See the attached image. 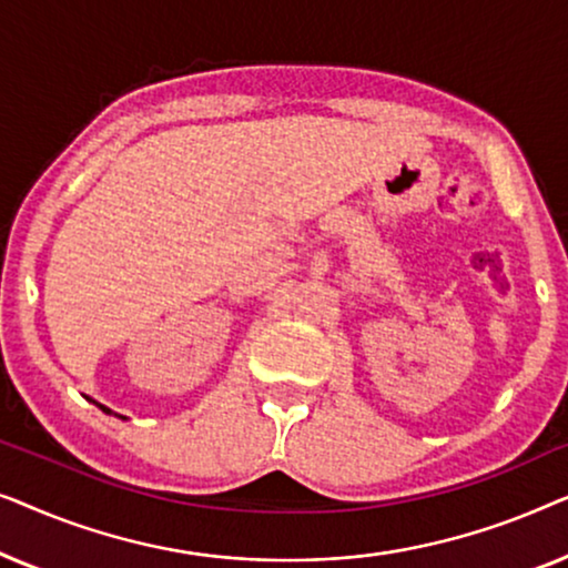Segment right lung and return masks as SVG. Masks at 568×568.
Segmentation results:
<instances>
[{"instance_id":"1","label":"right lung","mask_w":568,"mask_h":568,"mask_svg":"<svg viewBox=\"0 0 568 568\" xmlns=\"http://www.w3.org/2000/svg\"><path fill=\"white\" fill-rule=\"evenodd\" d=\"M92 403H95V400H92ZM95 406H100V403H95ZM100 410H103V414H113V410L105 408V406H100ZM121 418H126V416H121Z\"/></svg>"}]
</instances>
